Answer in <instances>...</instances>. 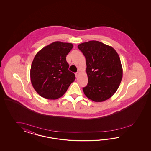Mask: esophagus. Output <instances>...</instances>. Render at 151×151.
<instances>
[{"instance_id": "1", "label": "esophagus", "mask_w": 151, "mask_h": 151, "mask_svg": "<svg viewBox=\"0 0 151 151\" xmlns=\"http://www.w3.org/2000/svg\"><path fill=\"white\" fill-rule=\"evenodd\" d=\"M75 75H76V78H77V77L79 76V72H76V73H75Z\"/></svg>"}]
</instances>
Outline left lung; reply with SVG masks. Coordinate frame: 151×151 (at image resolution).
I'll return each mask as SVG.
<instances>
[{
	"label": "left lung",
	"mask_w": 151,
	"mask_h": 151,
	"mask_svg": "<svg viewBox=\"0 0 151 151\" xmlns=\"http://www.w3.org/2000/svg\"><path fill=\"white\" fill-rule=\"evenodd\" d=\"M78 48L86 58L88 83L83 93L95 102H102L116 93L122 81V68L119 55L112 47L92 40Z\"/></svg>",
	"instance_id": "8db88e82"
}]
</instances>
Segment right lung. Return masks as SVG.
<instances>
[{
  "label": "right lung",
  "mask_w": 151,
  "mask_h": 151,
  "mask_svg": "<svg viewBox=\"0 0 151 151\" xmlns=\"http://www.w3.org/2000/svg\"><path fill=\"white\" fill-rule=\"evenodd\" d=\"M73 45L55 42L41 49L32 61L30 78L32 86L45 99H57L64 94L76 77L68 70L66 55Z\"/></svg>",
  "instance_id": "add662e5"
}]
</instances>
